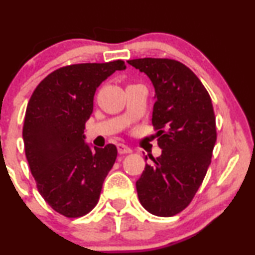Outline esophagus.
<instances>
[{
    "label": "esophagus",
    "mask_w": 255,
    "mask_h": 255,
    "mask_svg": "<svg viewBox=\"0 0 255 255\" xmlns=\"http://www.w3.org/2000/svg\"><path fill=\"white\" fill-rule=\"evenodd\" d=\"M118 151H119L120 154L131 153V148L128 147V146L125 145V144H118Z\"/></svg>",
    "instance_id": "obj_1"
}]
</instances>
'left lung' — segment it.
Listing matches in <instances>:
<instances>
[{"instance_id": "8db88e82", "label": "left lung", "mask_w": 255, "mask_h": 255, "mask_svg": "<svg viewBox=\"0 0 255 255\" xmlns=\"http://www.w3.org/2000/svg\"><path fill=\"white\" fill-rule=\"evenodd\" d=\"M128 63L153 84L152 125L162 148L136 181L137 197L152 215L171 217L188 206L211 164L217 140L211 97L197 75L176 60L146 57Z\"/></svg>"}]
</instances>
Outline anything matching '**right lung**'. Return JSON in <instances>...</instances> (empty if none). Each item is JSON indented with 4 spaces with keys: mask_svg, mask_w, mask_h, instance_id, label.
Masks as SVG:
<instances>
[{
    "mask_svg": "<svg viewBox=\"0 0 255 255\" xmlns=\"http://www.w3.org/2000/svg\"><path fill=\"white\" fill-rule=\"evenodd\" d=\"M126 64L79 63L62 67L40 81L25 114V153L38 192L68 218L89 213L118 157L115 145L90 147L85 124L93 111L97 87Z\"/></svg>",
    "mask_w": 255,
    "mask_h": 255,
    "instance_id": "obj_1",
    "label": "right lung"
}]
</instances>
